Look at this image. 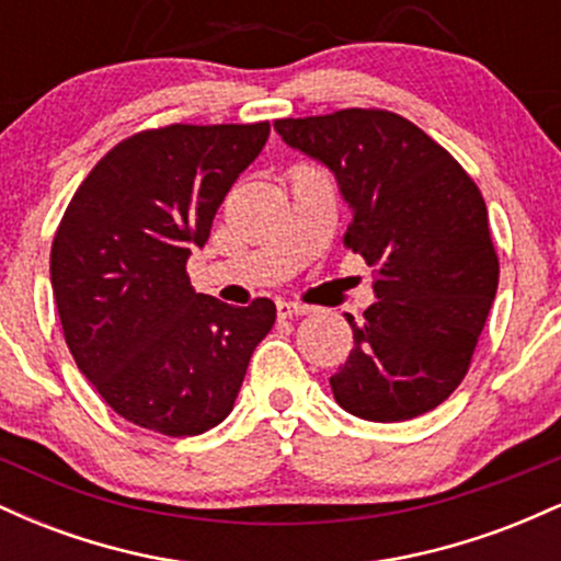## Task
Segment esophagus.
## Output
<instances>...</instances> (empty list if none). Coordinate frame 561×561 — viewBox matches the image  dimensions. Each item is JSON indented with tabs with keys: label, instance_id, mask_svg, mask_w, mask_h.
Wrapping results in <instances>:
<instances>
[{
	"label": "esophagus",
	"instance_id": "1",
	"mask_svg": "<svg viewBox=\"0 0 561 561\" xmlns=\"http://www.w3.org/2000/svg\"><path fill=\"white\" fill-rule=\"evenodd\" d=\"M311 308L308 306H300V302H289V300H276V313H279V319H289V317H302V313H308Z\"/></svg>",
	"mask_w": 561,
	"mask_h": 561
}]
</instances>
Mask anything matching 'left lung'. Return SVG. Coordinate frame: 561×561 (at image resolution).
I'll list each match as a JSON object with an SVG mask.
<instances>
[{"label": "left lung", "instance_id": "8db88e82", "mask_svg": "<svg viewBox=\"0 0 561 561\" xmlns=\"http://www.w3.org/2000/svg\"><path fill=\"white\" fill-rule=\"evenodd\" d=\"M293 150L334 173L351 208L345 244L375 268L377 302L330 377L334 401L369 422L433 411L461 385L495 289L478 184L420 126L388 111L274 121Z\"/></svg>", "mask_w": 561, "mask_h": 561}]
</instances>
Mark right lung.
<instances>
[{"label": "right lung", "instance_id": "add662e5", "mask_svg": "<svg viewBox=\"0 0 561 561\" xmlns=\"http://www.w3.org/2000/svg\"><path fill=\"white\" fill-rule=\"evenodd\" d=\"M268 139L261 124L139 131L89 171L57 227L49 274L81 375L118 416L186 437L229 416L276 306L199 295L186 276L237 176Z\"/></svg>", "mask_w": 561, "mask_h": 561}]
</instances>
